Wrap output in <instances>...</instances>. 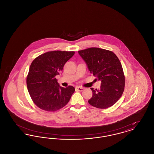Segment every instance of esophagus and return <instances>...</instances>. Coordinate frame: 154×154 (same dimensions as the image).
<instances>
[{
  "instance_id": "1",
  "label": "esophagus",
  "mask_w": 154,
  "mask_h": 154,
  "mask_svg": "<svg viewBox=\"0 0 154 154\" xmlns=\"http://www.w3.org/2000/svg\"><path fill=\"white\" fill-rule=\"evenodd\" d=\"M75 90H77L78 91H82L84 90V88H82V87L77 86V87H75Z\"/></svg>"
}]
</instances>
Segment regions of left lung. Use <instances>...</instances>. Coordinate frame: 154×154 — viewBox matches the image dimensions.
Wrapping results in <instances>:
<instances>
[{"instance_id": "1", "label": "left lung", "mask_w": 154, "mask_h": 154, "mask_svg": "<svg viewBox=\"0 0 154 154\" xmlns=\"http://www.w3.org/2000/svg\"><path fill=\"white\" fill-rule=\"evenodd\" d=\"M90 73L101 81L100 88H91L92 97L88 103L99 109H107L117 102L124 91L125 76L121 63L112 51L89 48L79 51Z\"/></svg>"}]
</instances>
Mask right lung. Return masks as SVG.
Returning a JSON list of instances; mask_svg holds the SVG:
<instances>
[{"label": "right lung", "mask_w": 154, "mask_h": 154, "mask_svg": "<svg viewBox=\"0 0 154 154\" xmlns=\"http://www.w3.org/2000/svg\"><path fill=\"white\" fill-rule=\"evenodd\" d=\"M74 51H54L45 52L35 59L30 66L26 84L30 96L38 107L55 111L66 106L75 91L73 86L63 88L55 76L63 70Z\"/></svg>", "instance_id": "add662e5"}]
</instances>
